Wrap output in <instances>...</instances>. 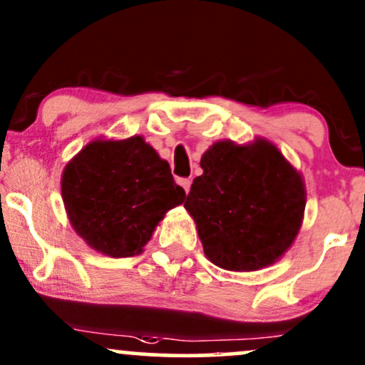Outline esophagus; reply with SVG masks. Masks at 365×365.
I'll return each instance as SVG.
<instances>
[{
  "instance_id": "obj_1",
  "label": "esophagus",
  "mask_w": 365,
  "mask_h": 365,
  "mask_svg": "<svg viewBox=\"0 0 365 365\" xmlns=\"http://www.w3.org/2000/svg\"><path fill=\"white\" fill-rule=\"evenodd\" d=\"M178 183L183 187V190H185V194H188V192H190V185H192L190 180H188V178H182Z\"/></svg>"
}]
</instances>
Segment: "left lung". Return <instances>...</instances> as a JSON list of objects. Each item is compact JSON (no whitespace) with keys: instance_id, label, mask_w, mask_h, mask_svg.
Instances as JSON below:
<instances>
[{"instance_id":"1","label":"left lung","mask_w":365,"mask_h":365,"mask_svg":"<svg viewBox=\"0 0 365 365\" xmlns=\"http://www.w3.org/2000/svg\"><path fill=\"white\" fill-rule=\"evenodd\" d=\"M185 209L204 254L228 271H257L290 249L304 221L305 183L273 142L217 140L200 158Z\"/></svg>"}]
</instances>
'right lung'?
Listing matches in <instances>:
<instances>
[{
	"mask_svg": "<svg viewBox=\"0 0 365 365\" xmlns=\"http://www.w3.org/2000/svg\"><path fill=\"white\" fill-rule=\"evenodd\" d=\"M66 216L96 252L132 257L144 252L159 221L185 200L168 161L142 135L91 140L61 175Z\"/></svg>",
	"mask_w": 365,
	"mask_h": 365,
	"instance_id": "right-lung-1",
	"label": "right lung"
}]
</instances>
